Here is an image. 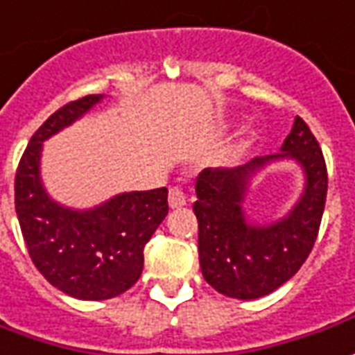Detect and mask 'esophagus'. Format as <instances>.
I'll return each instance as SVG.
<instances>
[{"mask_svg":"<svg viewBox=\"0 0 355 355\" xmlns=\"http://www.w3.org/2000/svg\"><path fill=\"white\" fill-rule=\"evenodd\" d=\"M188 202L187 194L182 192V188L180 187H171L168 188V206L171 208H180V206H184Z\"/></svg>","mask_w":355,"mask_h":355,"instance_id":"obj_1","label":"esophagus"}]
</instances>
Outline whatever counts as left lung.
Returning <instances> with one entry per match:
<instances>
[{"instance_id": "8db88e82", "label": "left lung", "mask_w": 355, "mask_h": 355, "mask_svg": "<svg viewBox=\"0 0 355 355\" xmlns=\"http://www.w3.org/2000/svg\"><path fill=\"white\" fill-rule=\"evenodd\" d=\"M282 151L243 167L204 168L196 178L200 268L209 286L227 297L257 299L278 289L303 266L319 235L329 175L322 149L303 118H295ZM279 157L297 158L306 168V194L286 220L250 228L240 209L248 177Z\"/></svg>"}]
</instances>
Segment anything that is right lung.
Masks as SVG:
<instances>
[{"label": "right lung", "mask_w": 355, "mask_h": 355, "mask_svg": "<svg viewBox=\"0 0 355 355\" xmlns=\"http://www.w3.org/2000/svg\"><path fill=\"white\" fill-rule=\"evenodd\" d=\"M101 98L81 96L48 116L15 173V211L31 260L54 288L87 301L116 297L136 284L147 241L168 214L167 188L120 194L91 211L62 208L46 196L38 177L42 141Z\"/></svg>", "instance_id": "right-lung-1"}]
</instances>
